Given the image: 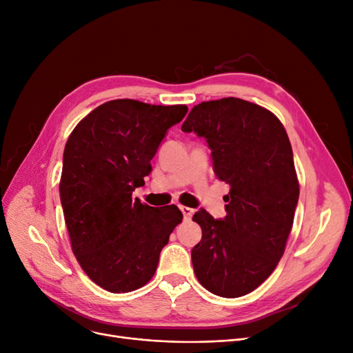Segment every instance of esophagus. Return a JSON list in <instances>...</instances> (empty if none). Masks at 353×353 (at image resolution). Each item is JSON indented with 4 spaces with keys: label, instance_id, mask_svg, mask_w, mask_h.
<instances>
[{
    "label": "esophagus",
    "instance_id": "obj_1",
    "mask_svg": "<svg viewBox=\"0 0 353 353\" xmlns=\"http://www.w3.org/2000/svg\"><path fill=\"white\" fill-rule=\"evenodd\" d=\"M180 210H181L184 219H186V220H190V219H192V216H193V209H190V208H188V206H180Z\"/></svg>",
    "mask_w": 353,
    "mask_h": 353
}]
</instances>
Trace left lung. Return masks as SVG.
<instances>
[{
    "label": "left lung",
    "mask_w": 353,
    "mask_h": 353,
    "mask_svg": "<svg viewBox=\"0 0 353 353\" xmlns=\"http://www.w3.org/2000/svg\"><path fill=\"white\" fill-rule=\"evenodd\" d=\"M181 130L206 139L216 177L230 186L223 220L193 216L196 277L213 294L240 298L272 274L292 230L299 180L288 133L272 111L236 97L194 105Z\"/></svg>",
    "instance_id": "1"
}]
</instances>
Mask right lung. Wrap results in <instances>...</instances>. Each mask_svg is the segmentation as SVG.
<instances>
[{
	"instance_id": "right-lung-1",
	"label": "right lung",
	"mask_w": 353,
	"mask_h": 353,
	"mask_svg": "<svg viewBox=\"0 0 353 353\" xmlns=\"http://www.w3.org/2000/svg\"><path fill=\"white\" fill-rule=\"evenodd\" d=\"M188 105L107 101L71 132L63 157L60 199L71 250L90 279L111 293L150 282L161 249L183 214L177 206L133 200L152 173L150 160Z\"/></svg>"
}]
</instances>
